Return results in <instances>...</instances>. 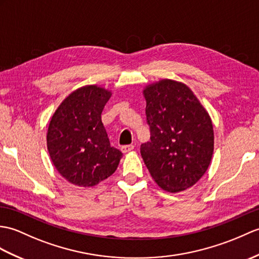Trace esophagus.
Listing matches in <instances>:
<instances>
[{
    "mask_svg": "<svg viewBox=\"0 0 259 259\" xmlns=\"http://www.w3.org/2000/svg\"><path fill=\"white\" fill-rule=\"evenodd\" d=\"M135 149V144H129V146H122L121 147V152L122 153H127L132 151Z\"/></svg>",
    "mask_w": 259,
    "mask_h": 259,
    "instance_id": "obj_1",
    "label": "esophagus"
}]
</instances>
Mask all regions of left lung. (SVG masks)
I'll return each instance as SVG.
<instances>
[{
	"instance_id": "1",
	"label": "left lung",
	"mask_w": 259,
	"mask_h": 259,
	"mask_svg": "<svg viewBox=\"0 0 259 259\" xmlns=\"http://www.w3.org/2000/svg\"><path fill=\"white\" fill-rule=\"evenodd\" d=\"M151 137L140 148L152 179L170 193L198 182L211 163L214 130L207 110L184 82L160 79L142 90Z\"/></svg>"
}]
</instances>
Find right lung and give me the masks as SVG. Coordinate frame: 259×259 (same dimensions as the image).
Wrapping results in <instances>:
<instances>
[{
    "label": "right lung",
    "mask_w": 259,
    "mask_h": 259,
    "mask_svg": "<svg viewBox=\"0 0 259 259\" xmlns=\"http://www.w3.org/2000/svg\"><path fill=\"white\" fill-rule=\"evenodd\" d=\"M111 90L98 85L77 88L53 113L46 142L54 166L71 184L92 188L112 176L122 153L110 146L101 112Z\"/></svg>",
    "instance_id": "obj_1"
}]
</instances>
